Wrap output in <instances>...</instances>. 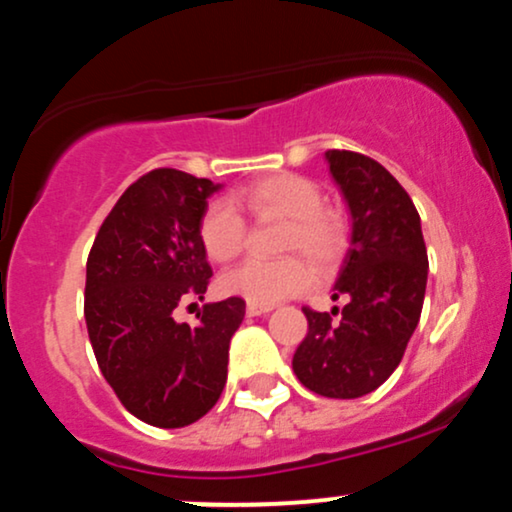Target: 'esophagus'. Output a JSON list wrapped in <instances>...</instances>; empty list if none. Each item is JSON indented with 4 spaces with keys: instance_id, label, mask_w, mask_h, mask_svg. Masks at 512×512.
Listing matches in <instances>:
<instances>
[{
    "instance_id": "34e87169",
    "label": "esophagus",
    "mask_w": 512,
    "mask_h": 512,
    "mask_svg": "<svg viewBox=\"0 0 512 512\" xmlns=\"http://www.w3.org/2000/svg\"><path fill=\"white\" fill-rule=\"evenodd\" d=\"M273 307L268 305H249L246 307V312H249V317H258V315H266V312H271Z\"/></svg>"
}]
</instances>
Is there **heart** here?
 Instances as JSON below:
<instances>
[{
	"label": "heart",
	"instance_id": "heart-1",
	"mask_svg": "<svg viewBox=\"0 0 512 512\" xmlns=\"http://www.w3.org/2000/svg\"><path fill=\"white\" fill-rule=\"evenodd\" d=\"M234 205L249 207L256 214L288 219L283 251H300L310 261L329 263L344 246V224L334 212L322 207V190L315 180L298 173H273L239 190L229 200H214L200 217V244L207 256L227 263L241 254L246 239L244 219ZM222 290L249 305H276L293 298L310 285V268L300 258L258 261L249 258L227 271L219 280Z\"/></svg>",
	"mask_w": 512,
	"mask_h": 512
}]
</instances>
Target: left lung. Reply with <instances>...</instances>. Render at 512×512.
Masks as SVG:
<instances>
[{
  "mask_svg": "<svg viewBox=\"0 0 512 512\" xmlns=\"http://www.w3.org/2000/svg\"><path fill=\"white\" fill-rule=\"evenodd\" d=\"M351 214L349 249L332 300L340 320L302 310L307 337L293 356L298 381L324 398H361L388 381L420 322L427 263L420 214L403 185L373 158L324 153Z\"/></svg>",
  "mask_w": 512,
  "mask_h": 512,
  "instance_id": "8db88e82",
  "label": "left lung"
}]
</instances>
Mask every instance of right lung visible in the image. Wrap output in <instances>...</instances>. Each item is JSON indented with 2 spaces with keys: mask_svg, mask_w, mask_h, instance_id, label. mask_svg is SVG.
I'll return each mask as SVG.
<instances>
[{
  "mask_svg": "<svg viewBox=\"0 0 512 512\" xmlns=\"http://www.w3.org/2000/svg\"><path fill=\"white\" fill-rule=\"evenodd\" d=\"M217 190L183 170H151L119 197L87 258L85 322L102 376L131 415L163 430L214 408L246 312L227 298L207 302L197 327L173 317L207 293L212 268L197 229Z\"/></svg>",
  "mask_w": 512,
  "mask_h": 512,
  "instance_id": "right-lung-1",
  "label": "right lung"
}]
</instances>
